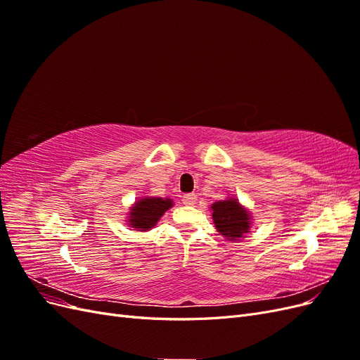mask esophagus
<instances>
[{"mask_svg": "<svg viewBox=\"0 0 360 360\" xmlns=\"http://www.w3.org/2000/svg\"><path fill=\"white\" fill-rule=\"evenodd\" d=\"M181 201H183L184 205H193L195 202H197V195H195V193H184Z\"/></svg>", "mask_w": 360, "mask_h": 360, "instance_id": "esophagus-1", "label": "esophagus"}]
</instances>
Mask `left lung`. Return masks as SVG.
Instances as JSON below:
<instances>
[{"instance_id":"left-lung-1","label":"left lung","mask_w":360,"mask_h":360,"mask_svg":"<svg viewBox=\"0 0 360 360\" xmlns=\"http://www.w3.org/2000/svg\"><path fill=\"white\" fill-rule=\"evenodd\" d=\"M212 210L216 230L222 236L237 240L249 231L250 217L237 200L217 201L212 205Z\"/></svg>"}]
</instances>
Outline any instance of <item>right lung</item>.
I'll return each mask as SVG.
<instances>
[{
    "label": "right lung",
    "mask_w": 360,
    "mask_h": 360,
    "mask_svg": "<svg viewBox=\"0 0 360 360\" xmlns=\"http://www.w3.org/2000/svg\"><path fill=\"white\" fill-rule=\"evenodd\" d=\"M172 205L171 200L162 198H143L135 204L130 212L129 224L134 228H139L141 231H146L148 228L155 226L159 217L165 213Z\"/></svg>",
    "instance_id": "obj_1"
}]
</instances>
